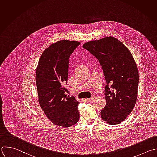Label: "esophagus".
<instances>
[{
	"instance_id": "34e87169",
	"label": "esophagus",
	"mask_w": 157,
	"mask_h": 157,
	"mask_svg": "<svg viewBox=\"0 0 157 157\" xmlns=\"http://www.w3.org/2000/svg\"><path fill=\"white\" fill-rule=\"evenodd\" d=\"M94 96H92V97H90V98H87L86 100H87V101H91V100H92L94 99Z\"/></svg>"
}]
</instances>
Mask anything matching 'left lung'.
Instances as JSON below:
<instances>
[{
	"mask_svg": "<svg viewBox=\"0 0 157 157\" xmlns=\"http://www.w3.org/2000/svg\"><path fill=\"white\" fill-rule=\"evenodd\" d=\"M82 47L98 60L107 82V104L101 117L109 124H120L131 113L137 100L139 73L134 59L122 42L111 36Z\"/></svg>",
	"mask_w": 157,
	"mask_h": 157,
	"instance_id": "8db88e82",
	"label": "left lung"
}]
</instances>
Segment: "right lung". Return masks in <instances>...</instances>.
I'll return each mask as SVG.
<instances>
[{"mask_svg":"<svg viewBox=\"0 0 157 157\" xmlns=\"http://www.w3.org/2000/svg\"><path fill=\"white\" fill-rule=\"evenodd\" d=\"M80 44L62 40L50 45L42 54L36 69L39 103L47 117L54 124L68 128L79 119V102L67 90L70 55Z\"/></svg>","mask_w":157,"mask_h":157,"instance_id":"1","label":"right lung"}]
</instances>
